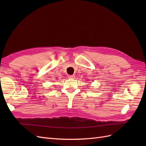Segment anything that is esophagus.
I'll return each instance as SVG.
<instances>
[{
    "instance_id": "1",
    "label": "esophagus",
    "mask_w": 146,
    "mask_h": 146,
    "mask_svg": "<svg viewBox=\"0 0 146 146\" xmlns=\"http://www.w3.org/2000/svg\"><path fill=\"white\" fill-rule=\"evenodd\" d=\"M68 77L69 78H72H72H74L76 77H75V76H68Z\"/></svg>"
}]
</instances>
